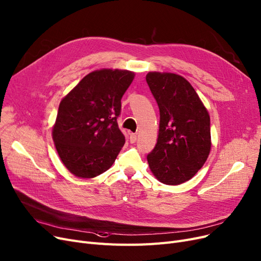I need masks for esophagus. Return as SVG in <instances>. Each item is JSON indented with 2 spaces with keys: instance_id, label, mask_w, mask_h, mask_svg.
Wrapping results in <instances>:
<instances>
[{
  "instance_id": "1",
  "label": "esophagus",
  "mask_w": 261,
  "mask_h": 261,
  "mask_svg": "<svg viewBox=\"0 0 261 261\" xmlns=\"http://www.w3.org/2000/svg\"><path fill=\"white\" fill-rule=\"evenodd\" d=\"M130 142L131 143L137 142V134H135V133H131L130 134Z\"/></svg>"
}]
</instances>
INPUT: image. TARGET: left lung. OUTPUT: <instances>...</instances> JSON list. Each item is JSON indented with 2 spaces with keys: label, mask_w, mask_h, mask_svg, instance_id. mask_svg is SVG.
Instances as JSON below:
<instances>
[{
  "label": "left lung",
  "mask_w": 261,
  "mask_h": 261,
  "mask_svg": "<svg viewBox=\"0 0 261 261\" xmlns=\"http://www.w3.org/2000/svg\"><path fill=\"white\" fill-rule=\"evenodd\" d=\"M146 82L160 111L158 141L147 161L160 182L184 184L198 172L209 155L208 111L184 76L148 72Z\"/></svg>",
  "instance_id": "1"
}]
</instances>
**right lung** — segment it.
I'll return each mask as SVG.
<instances>
[{"label": "right lung", "mask_w": 261, "mask_h": 261, "mask_svg": "<svg viewBox=\"0 0 261 261\" xmlns=\"http://www.w3.org/2000/svg\"><path fill=\"white\" fill-rule=\"evenodd\" d=\"M133 79L128 70H96L61 101L52 137L62 162L74 176L94 178L115 162L126 142L117 123L121 98Z\"/></svg>", "instance_id": "obj_1"}]
</instances>
